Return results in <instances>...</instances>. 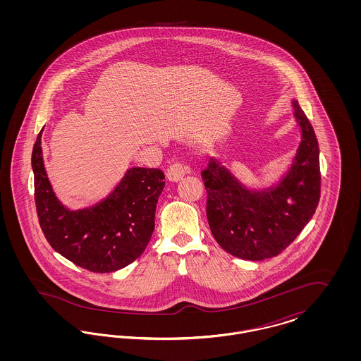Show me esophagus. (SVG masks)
I'll list each match as a JSON object with an SVG mask.
<instances>
[{
    "label": "esophagus",
    "mask_w": 361,
    "mask_h": 361,
    "mask_svg": "<svg viewBox=\"0 0 361 361\" xmlns=\"http://www.w3.org/2000/svg\"><path fill=\"white\" fill-rule=\"evenodd\" d=\"M188 173V166L183 165L181 162H173L172 165L166 169V177L169 181H180Z\"/></svg>",
    "instance_id": "34e87169"
}]
</instances>
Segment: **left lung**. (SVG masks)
<instances>
[{
	"label": "left lung",
	"mask_w": 361,
	"mask_h": 361,
	"mask_svg": "<svg viewBox=\"0 0 361 361\" xmlns=\"http://www.w3.org/2000/svg\"><path fill=\"white\" fill-rule=\"evenodd\" d=\"M292 106L302 142L290 171L276 188H243L215 159H209L202 172L211 233L234 257L262 261L279 256L309 224L319 203L318 140L298 100Z\"/></svg>",
	"instance_id": "left-lung-1"
}]
</instances>
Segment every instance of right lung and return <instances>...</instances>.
I'll return each mask as SVG.
<instances>
[{"mask_svg": "<svg viewBox=\"0 0 361 361\" xmlns=\"http://www.w3.org/2000/svg\"><path fill=\"white\" fill-rule=\"evenodd\" d=\"M42 131L32 150L35 204L42 231L61 256L96 274L135 261L154 231L155 207L165 174L154 168L128 169L121 184L97 206L70 211L52 192L43 165Z\"/></svg>", "mask_w": 361, "mask_h": 361, "instance_id": "obj_1", "label": "right lung"}]
</instances>
